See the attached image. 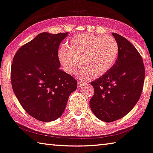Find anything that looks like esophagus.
I'll list each match as a JSON object with an SVG mask.
<instances>
[{"label": "esophagus", "mask_w": 153, "mask_h": 153, "mask_svg": "<svg viewBox=\"0 0 153 153\" xmlns=\"http://www.w3.org/2000/svg\"><path fill=\"white\" fill-rule=\"evenodd\" d=\"M84 83H85L84 81H81V80H79V81H77V84H78V87H79L82 86V85L84 84Z\"/></svg>", "instance_id": "1"}]
</instances>
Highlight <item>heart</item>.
<instances>
[{"instance_id":"1","label":"heart","mask_w":153,"mask_h":153,"mask_svg":"<svg viewBox=\"0 0 153 153\" xmlns=\"http://www.w3.org/2000/svg\"><path fill=\"white\" fill-rule=\"evenodd\" d=\"M119 44L112 36L79 34L71 39L68 46L59 51V59L65 72L74 73L81 59L85 67L79 75L85 78L100 76L107 73L116 63Z\"/></svg>"}]
</instances>
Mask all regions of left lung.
Here are the masks:
<instances>
[{"instance_id": "8db88e82", "label": "left lung", "mask_w": 153, "mask_h": 153, "mask_svg": "<svg viewBox=\"0 0 153 153\" xmlns=\"http://www.w3.org/2000/svg\"><path fill=\"white\" fill-rule=\"evenodd\" d=\"M119 44L118 58L114 66L91 82L94 94L90 107L97 118L105 122L117 121L133 109L143 89V60L133 45L119 34L112 33Z\"/></svg>"}]
</instances>
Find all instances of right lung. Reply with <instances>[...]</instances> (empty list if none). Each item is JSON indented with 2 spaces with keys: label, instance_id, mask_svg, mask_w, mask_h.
Returning a JSON list of instances; mask_svg holds the SVG:
<instances>
[{
  "label": "right lung",
  "instance_id": "1",
  "mask_svg": "<svg viewBox=\"0 0 153 153\" xmlns=\"http://www.w3.org/2000/svg\"><path fill=\"white\" fill-rule=\"evenodd\" d=\"M68 34L42 32L20 47L13 57V92L24 111L39 121L58 119L77 87L74 77L59 68V46Z\"/></svg>",
  "mask_w": 153,
  "mask_h": 153
}]
</instances>
